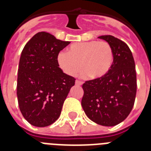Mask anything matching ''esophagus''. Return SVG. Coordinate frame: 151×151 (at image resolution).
Listing matches in <instances>:
<instances>
[{
  "instance_id": "obj_1",
  "label": "esophagus",
  "mask_w": 151,
  "mask_h": 151,
  "mask_svg": "<svg viewBox=\"0 0 151 151\" xmlns=\"http://www.w3.org/2000/svg\"><path fill=\"white\" fill-rule=\"evenodd\" d=\"M82 83H83V82H82V81H80V80L77 79L76 81V85H82Z\"/></svg>"
}]
</instances>
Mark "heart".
I'll use <instances>...</instances> for the list:
<instances>
[{
    "mask_svg": "<svg viewBox=\"0 0 151 151\" xmlns=\"http://www.w3.org/2000/svg\"><path fill=\"white\" fill-rule=\"evenodd\" d=\"M113 61V53L106 41H89L72 44L66 53L57 56V63L63 71L69 76H75L81 66L82 76L101 78L109 72Z\"/></svg>",
    "mask_w": 151,
    "mask_h": 151,
    "instance_id": "1",
    "label": "heart"
}]
</instances>
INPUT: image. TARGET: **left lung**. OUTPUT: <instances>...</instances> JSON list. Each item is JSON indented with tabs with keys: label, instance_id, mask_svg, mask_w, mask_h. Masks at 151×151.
<instances>
[{
	"label": "left lung",
	"instance_id": "8db88e82",
	"mask_svg": "<svg viewBox=\"0 0 151 151\" xmlns=\"http://www.w3.org/2000/svg\"><path fill=\"white\" fill-rule=\"evenodd\" d=\"M110 44L113 61L101 78L82 85V106L91 120L113 126L125 120L132 110L137 91L135 64L129 46L113 35L98 37Z\"/></svg>",
	"mask_w": 151,
	"mask_h": 151
}]
</instances>
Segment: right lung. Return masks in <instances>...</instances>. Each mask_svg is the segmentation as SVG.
I'll return each mask as SVG.
<instances>
[{
	"instance_id": "1",
	"label": "right lung",
	"mask_w": 151,
	"mask_h": 151,
	"mask_svg": "<svg viewBox=\"0 0 151 151\" xmlns=\"http://www.w3.org/2000/svg\"><path fill=\"white\" fill-rule=\"evenodd\" d=\"M69 41L41 32L24 47L18 69L17 94L22 116L31 125L45 127L59 118L64 101L76 78L63 72L60 51Z\"/></svg>"
}]
</instances>
